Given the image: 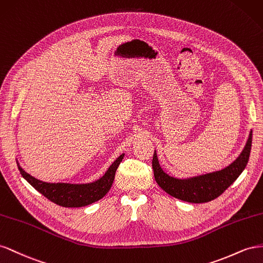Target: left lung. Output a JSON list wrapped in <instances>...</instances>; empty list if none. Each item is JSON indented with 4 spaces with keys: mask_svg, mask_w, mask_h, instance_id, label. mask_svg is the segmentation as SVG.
Listing matches in <instances>:
<instances>
[{
    "mask_svg": "<svg viewBox=\"0 0 263 263\" xmlns=\"http://www.w3.org/2000/svg\"><path fill=\"white\" fill-rule=\"evenodd\" d=\"M251 143L252 131L249 133V138L247 140L242 152L227 167L213 172V173L189 178H176L165 173L157 159L156 151H154L152 167L155 181L163 191L175 198L194 202V204L211 201L220 196L242 173L249 161Z\"/></svg>",
    "mask_w": 263,
    "mask_h": 263,
    "instance_id": "1",
    "label": "left lung"
}]
</instances>
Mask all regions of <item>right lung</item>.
<instances>
[{
  "label": "right lung",
  "mask_w": 263,
  "mask_h": 263,
  "mask_svg": "<svg viewBox=\"0 0 263 263\" xmlns=\"http://www.w3.org/2000/svg\"><path fill=\"white\" fill-rule=\"evenodd\" d=\"M124 157L120 155L112 163L102 177L91 183L70 184V183H47L40 181L21 167L17 162L20 173L34 189L40 192L50 201L63 207H84L101 199L111 189L118 166Z\"/></svg>",
  "instance_id": "obj_1"
}]
</instances>
